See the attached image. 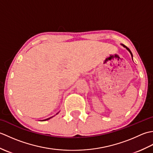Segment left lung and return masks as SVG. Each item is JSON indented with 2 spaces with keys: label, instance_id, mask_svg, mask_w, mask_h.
Wrapping results in <instances>:
<instances>
[{
  "label": "left lung",
  "instance_id": "left-lung-1",
  "mask_svg": "<svg viewBox=\"0 0 153 153\" xmlns=\"http://www.w3.org/2000/svg\"><path fill=\"white\" fill-rule=\"evenodd\" d=\"M121 45H122V46H123V47H124V48H126V49H127V50H128V51L129 52V53H130V54H131V58H132V60H133V54H132V53H131V51H130V50H129V48H128V47H126L124 45H123V44H121Z\"/></svg>",
  "mask_w": 153,
  "mask_h": 153
}]
</instances>
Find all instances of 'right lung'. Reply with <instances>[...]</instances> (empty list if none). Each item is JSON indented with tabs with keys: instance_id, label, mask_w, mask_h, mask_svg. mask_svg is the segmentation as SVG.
<instances>
[{
	"instance_id": "1",
	"label": "right lung",
	"mask_w": 153,
	"mask_h": 153,
	"mask_svg": "<svg viewBox=\"0 0 153 153\" xmlns=\"http://www.w3.org/2000/svg\"><path fill=\"white\" fill-rule=\"evenodd\" d=\"M58 113H59V112H58V113L56 114H58ZM53 116H52V117H50V118H47V119H45V120H41V121H46V120H49V119L52 118H53Z\"/></svg>"
}]
</instances>
